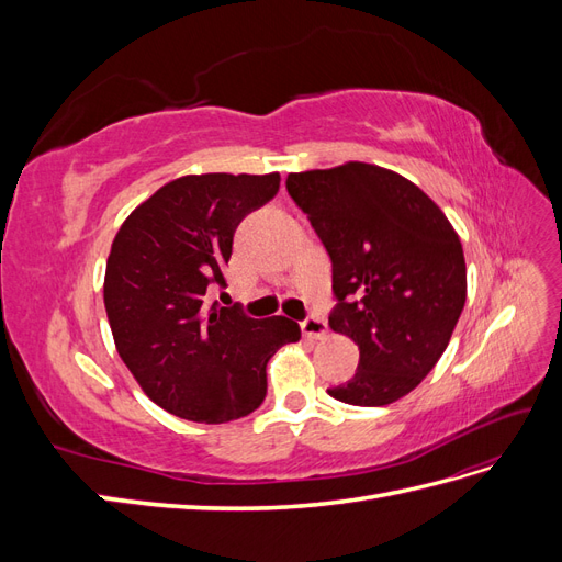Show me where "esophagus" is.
Returning a JSON list of instances; mask_svg holds the SVG:
<instances>
[{"instance_id":"1","label":"esophagus","mask_w":562,"mask_h":562,"mask_svg":"<svg viewBox=\"0 0 562 562\" xmlns=\"http://www.w3.org/2000/svg\"><path fill=\"white\" fill-rule=\"evenodd\" d=\"M302 333H304V337H310V339H326L328 337V326H326V321H323V318L310 316L307 321H302Z\"/></svg>"}]
</instances>
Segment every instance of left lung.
<instances>
[{"instance_id":"left-lung-1","label":"left lung","mask_w":562,"mask_h":562,"mask_svg":"<svg viewBox=\"0 0 562 562\" xmlns=\"http://www.w3.org/2000/svg\"><path fill=\"white\" fill-rule=\"evenodd\" d=\"M285 187L333 260L330 328L361 353L353 380L328 394L363 407L411 394L443 356L467 302L450 220L415 182L375 164L291 173Z\"/></svg>"}]
</instances>
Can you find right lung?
Here are the masks:
<instances>
[{
  "mask_svg": "<svg viewBox=\"0 0 562 562\" xmlns=\"http://www.w3.org/2000/svg\"><path fill=\"white\" fill-rule=\"evenodd\" d=\"M279 182V173L182 176L114 236L103 283L114 347L166 413L203 424L250 415L267 396V361L300 339L285 316L206 307L209 285L227 283L234 229Z\"/></svg>",
  "mask_w": 562,
  "mask_h": 562,
  "instance_id": "1",
  "label": "right lung"
}]
</instances>
